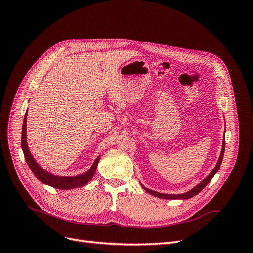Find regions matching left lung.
<instances>
[{
	"mask_svg": "<svg viewBox=\"0 0 253 253\" xmlns=\"http://www.w3.org/2000/svg\"><path fill=\"white\" fill-rule=\"evenodd\" d=\"M224 153H225V139H224V141H223V148H221V152H220V155H219V158H218V162H217L215 168H214V169H213V171H212L208 176H207V177H206L202 182L198 183V185H197L196 187H194L192 190L188 191V192H186V193H182V194H164V193L156 192V191H152V190H150V189H148V188H145V187H143V186H142V187H143V189H144L145 191H147L148 193H150V194H152V195H154V196H156V197H159V198H164V200H188V198L193 197V196H195L196 194L200 193L201 191L211 181V179L213 178V176L215 175L216 172L218 171L219 167H220V165H221V162H223Z\"/></svg>",
	"mask_w": 253,
	"mask_h": 253,
	"instance_id": "obj_1",
	"label": "left lung"
}]
</instances>
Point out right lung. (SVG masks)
I'll list each match as a JSON object with an SVG mask.
<instances>
[{
    "label": "right lung",
    "instance_id": "obj_1",
    "mask_svg": "<svg viewBox=\"0 0 253 253\" xmlns=\"http://www.w3.org/2000/svg\"><path fill=\"white\" fill-rule=\"evenodd\" d=\"M26 121H27V113L25 114L24 121H23V128H22V150L24 153L25 159L27 162V165L29 166L30 170L33 171L36 177L39 179L41 182L48 185L50 187H53L56 189L61 190H70L74 188H79L85 186L86 183L93 178V176L97 170V166L99 163L100 156H98L94 162L93 166L90 167V169L82 175L73 176V177H61V176H56L48 173L47 171L43 170L42 168L37 164L33 155L30 154V151L27 145V139H26Z\"/></svg>",
    "mask_w": 253,
    "mask_h": 253
}]
</instances>
